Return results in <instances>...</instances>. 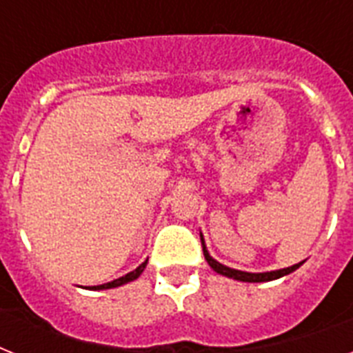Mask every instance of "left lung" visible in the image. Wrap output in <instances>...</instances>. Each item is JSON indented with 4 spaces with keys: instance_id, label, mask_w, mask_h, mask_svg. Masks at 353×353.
I'll list each match as a JSON object with an SVG mask.
<instances>
[{
    "instance_id": "obj_1",
    "label": "left lung",
    "mask_w": 353,
    "mask_h": 353,
    "mask_svg": "<svg viewBox=\"0 0 353 353\" xmlns=\"http://www.w3.org/2000/svg\"><path fill=\"white\" fill-rule=\"evenodd\" d=\"M201 245H203V238H201ZM203 254H205V260L209 262V265L214 269L216 273L225 274V276H229V279L241 280V282H269V280L280 279V276H284V274L293 273L295 269H299L302 265V262H301V263H295V265H291V268L279 269V271H271V273H245V271L231 269V268H227V265H223V263L216 262L214 258L210 256L209 252H207L205 245H203Z\"/></svg>"
}]
</instances>
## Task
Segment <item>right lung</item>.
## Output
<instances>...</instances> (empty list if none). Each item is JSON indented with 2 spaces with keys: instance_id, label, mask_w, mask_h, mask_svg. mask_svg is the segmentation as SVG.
Returning a JSON list of instances; mask_svg holds the SVG:
<instances>
[{
  "instance_id": "right-lung-1",
  "label": "right lung",
  "mask_w": 353,
  "mask_h": 353,
  "mask_svg": "<svg viewBox=\"0 0 353 353\" xmlns=\"http://www.w3.org/2000/svg\"><path fill=\"white\" fill-rule=\"evenodd\" d=\"M146 263H148V260L146 262H143L141 265H139L135 271H132V273L124 274V276H121V279L113 280V282H108V284H102V285H97V288H93V290H110V288H117V285H122L126 284V282H132V280H135L139 276V274L143 273L144 268H146Z\"/></svg>"
}]
</instances>
